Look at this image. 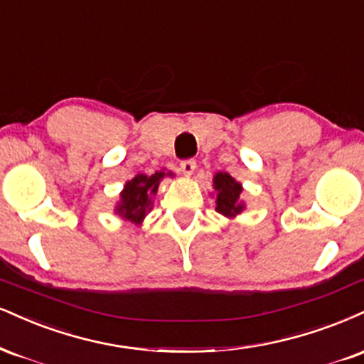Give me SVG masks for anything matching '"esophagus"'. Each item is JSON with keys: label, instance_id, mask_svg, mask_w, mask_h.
Instances as JSON below:
<instances>
[{"label": "esophagus", "instance_id": "1", "mask_svg": "<svg viewBox=\"0 0 364 364\" xmlns=\"http://www.w3.org/2000/svg\"><path fill=\"white\" fill-rule=\"evenodd\" d=\"M179 168H181V173L185 174V176H191V174L195 173V169H196V163L193 159H188V161H183L181 163V166H179Z\"/></svg>", "mask_w": 364, "mask_h": 364}]
</instances>
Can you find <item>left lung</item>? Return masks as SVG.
I'll list each match as a JSON object with an SVG mask.
<instances>
[{"mask_svg": "<svg viewBox=\"0 0 364 364\" xmlns=\"http://www.w3.org/2000/svg\"><path fill=\"white\" fill-rule=\"evenodd\" d=\"M215 190V210L225 218H235L246 210V201L240 200L242 185L230 176L229 173H218L213 176Z\"/></svg>", "mask_w": 364, "mask_h": 364, "instance_id": "1", "label": "left lung"}]
</instances>
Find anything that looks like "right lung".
Returning a JSON list of instances; mask_svg holds the SVG:
<instances>
[{"label":"right lung","instance_id":"1","mask_svg":"<svg viewBox=\"0 0 364 364\" xmlns=\"http://www.w3.org/2000/svg\"><path fill=\"white\" fill-rule=\"evenodd\" d=\"M166 176L173 178V171L166 173L164 169L156 171L154 174L147 176V174H137L130 181L124 185V190L120 191V200L117 201L115 210L113 212L120 215L124 220L132 222L135 225H140L144 218L152 210L154 205V196L157 193L159 183Z\"/></svg>","mask_w":364,"mask_h":364}]
</instances>
